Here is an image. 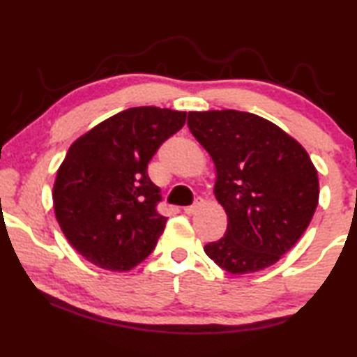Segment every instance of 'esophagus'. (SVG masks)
<instances>
[{"mask_svg":"<svg viewBox=\"0 0 357 357\" xmlns=\"http://www.w3.org/2000/svg\"><path fill=\"white\" fill-rule=\"evenodd\" d=\"M203 206V198H197L195 202H193V204L192 206H187V208H184V213L185 214H189V215H192V214H195L198 209H200Z\"/></svg>","mask_w":357,"mask_h":357,"instance_id":"esophagus-1","label":"esophagus"}]
</instances>
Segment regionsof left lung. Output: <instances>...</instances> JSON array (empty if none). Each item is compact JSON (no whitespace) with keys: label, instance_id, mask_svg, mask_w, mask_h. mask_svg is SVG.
<instances>
[{"label":"left lung","instance_id":"8db88e82","mask_svg":"<svg viewBox=\"0 0 357 357\" xmlns=\"http://www.w3.org/2000/svg\"><path fill=\"white\" fill-rule=\"evenodd\" d=\"M187 126L214 162V195L228 217L225 236L204 252L229 274L269 268L298 243L318 206L309 154L253 113L189 112Z\"/></svg>","mask_w":357,"mask_h":357}]
</instances>
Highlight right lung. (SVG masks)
Wrapping results in <instances>:
<instances>
[{
  "mask_svg": "<svg viewBox=\"0 0 357 357\" xmlns=\"http://www.w3.org/2000/svg\"><path fill=\"white\" fill-rule=\"evenodd\" d=\"M185 112L135 107L113 114L70 144L53 185L56 220L89 263L124 273L154 250L167 217L148 164L183 128Z\"/></svg>",
  "mask_w": 357,
  "mask_h": 357,
  "instance_id": "add662e5",
  "label": "right lung"
}]
</instances>
